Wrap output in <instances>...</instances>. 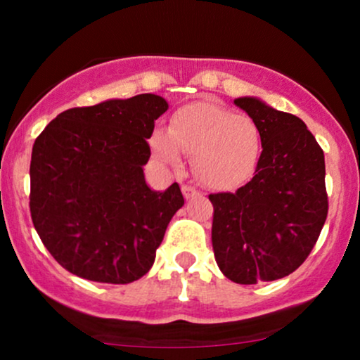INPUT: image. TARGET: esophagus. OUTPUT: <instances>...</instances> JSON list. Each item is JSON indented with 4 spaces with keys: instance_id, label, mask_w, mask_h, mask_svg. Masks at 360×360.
Wrapping results in <instances>:
<instances>
[{
    "instance_id": "esophagus-1",
    "label": "esophagus",
    "mask_w": 360,
    "mask_h": 360,
    "mask_svg": "<svg viewBox=\"0 0 360 360\" xmlns=\"http://www.w3.org/2000/svg\"><path fill=\"white\" fill-rule=\"evenodd\" d=\"M181 189H183V194H184L186 200H191V198H194V196H200V191H198L196 188H193V186L184 184Z\"/></svg>"
}]
</instances>
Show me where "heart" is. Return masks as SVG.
<instances>
[{
	"mask_svg": "<svg viewBox=\"0 0 360 360\" xmlns=\"http://www.w3.org/2000/svg\"><path fill=\"white\" fill-rule=\"evenodd\" d=\"M152 152L160 162L177 167L184 152L194 155V172L210 188L230 189L254 176L262 157L257 123L217 103H189L174 113L171 128L157 127Z\"/></svg>",
	"mask_w": 360,
	"mask_h": 360,
	"instance_id": "1",
	"label": "heart"
}]
</instances>
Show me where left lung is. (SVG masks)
Masks as SVG:
<instances>
[{
	"label": "left lung",
	"mask_w": 360,
	"mask_h": 360,
	"mask_svg": "<svg viewBox=\"0 0 360 360\" xmlns=\"http://www.w3.org/2000/svg\"><path fill=\"white\" fill-rule=\"evenodd\" d=\"M233 103L257 123L262 157L245 186L210 194L212 242L226 278L257 284L295 272L315 247L328 213L325 155L295 115L250 96Z\"/></svg>",
	"instance_id": "8db88e82"
}]
</instances>
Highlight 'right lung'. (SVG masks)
<instances>
[{"instance_id":"obj_1","label":"right lung","mask_w":360,"mask_h":360,"mask_svg":"<svg viewBox=\"0 0 360 360\" xmlns=\"http://www.w3.org/2000/svg\"><path fill=\"white\" fill-rule=\"evenodd\" d=\"M167 108L150 93L108 100L62 111L37 137L32 221L64 269L128 284L152 267L169 221L184 205L179 184L154 191L143 176L147 139Z\"/></svg>"}]
</instances>
